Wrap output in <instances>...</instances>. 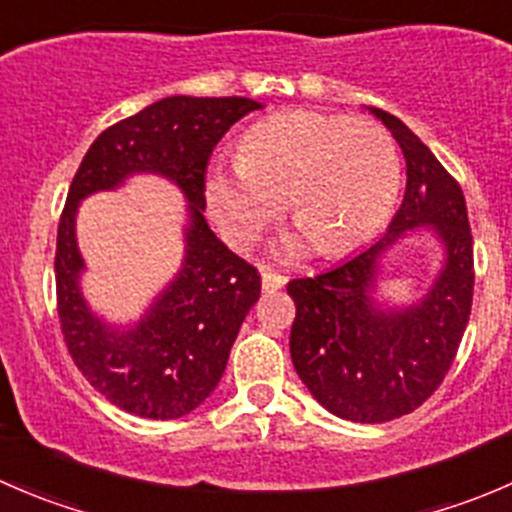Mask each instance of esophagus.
Masks as SVG:
<instances>
[{
	"label": "esophagus",
	"mask_w": 512,
	"mask_h": 512,
	"mask_svg": "<svg viewBox=\"0 0 512 512\" xmlns=\"http://www.w3.org/2000/svg\"><path fill=\"white\" fill-rule=\"evenodd\" d=\"M287 285V277L280 275V272H272L270 267L262 270V289L265 292H275V289H282Z\"/></svg>",
	"instance_id": "34e87169"
}]
</instances>
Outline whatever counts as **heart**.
Wrapping results in <instances>:
<instances>
[{
  "mask_svg": "<svg viewBox=\"0 0 512 512\" xmlns=\"http://www.w3.org/2000/svg\"><path fill=\"white\" fill-rule=\"evenodd\" d=\"M401 160L394 138L369 118L275 113L242 136L235 168H213L205 203L220 235L247 247L282 213L322 255L369 242L394 210Z\"/></svg>",
  "mask_w": 512,
  "mask_h": 512,
  "instance_id": "b5f03b06",
  "label": "heart"
}]
</instances>
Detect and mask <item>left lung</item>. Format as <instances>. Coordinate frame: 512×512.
Returning a JSON list of instances; mask_svg holds the SVG:
<instances>
[{"label":"left lung","mask_w":512,"mask_h":512,"mask_svg":"<svg viewBox=\"0 0 512 512\" xmlns=\"http://www.w3.org/2000/svg\"><path fill=\"white\" fill-rule=\"evenodd\" d=\"M369 111L406 158L404 203L379 240L322 275L287 285L297 307L289 334L294 369L329 414L354 423L411 414L441 386L466 332L476 282L461 185L404 121ZM421 226L444 245L442 270L416 303H379L380 260Z\"/></svg>","instance_id":"8db88e82"}]
</instances>
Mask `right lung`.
I'll use <instances>...</instances> for the list:
<instances>
[{"label":"right lung","mask_w":512,"mask_h":512,"mask_svg":"<svg viewBox=\"0 0 512 512\" xmlns=\"http://www.w3.org/2000/svg\"><path fill=\"white\" fill-rule=\"evenodd\" d=\"M262 103L242 96H168L106 128L71 180L56 235V302L71 359L113 406L141 418H180L223 379L232 344L260 275L230 252L205 220V170L213 148ZM170 179L189 200L186 257L179 275L136 325L118 328L90 309L80 289L85 263L75 242L80 200L115 189L131 174Z\"/></svg>","instance_id":"1"}]
</instances>
